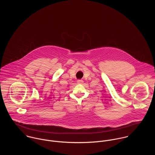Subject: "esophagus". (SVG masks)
<instances>
[{
  "mask_svg": "<svg viewBox=\"0 0 155 155\" xmlns=\"http://www.w3.org/2000/svg\"><path fill=\"white\" fill-rule=\"evenodd\" d=\"M77 82L78 84H82L84 83V81L82 80H78Z\"/></svg>",
  "mask_w": 155,
  "mask_h": 155,
  "instance_id": "34e87169",
  "label": "esophagus"
}]
</instances>
